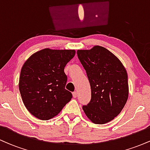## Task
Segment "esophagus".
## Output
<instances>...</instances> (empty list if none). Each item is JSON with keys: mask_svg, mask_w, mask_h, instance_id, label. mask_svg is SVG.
Here are the masks:
<instances>
[{"mask_svg": "<svg viewBox=\"0 0 150 150\" xmlns=\"http://www.w3.org/2000/svg\"><path fill=\"white\" fill-rule=\"evenodd\" d=\"M77 93L76 92H74L73 93V96L74 98H76L77 97Z\"/></svg>", "mask_w": 150, "mask_h": 150, "instance_id": "esophagus-1", "label": "esophagus"}]
</instances>
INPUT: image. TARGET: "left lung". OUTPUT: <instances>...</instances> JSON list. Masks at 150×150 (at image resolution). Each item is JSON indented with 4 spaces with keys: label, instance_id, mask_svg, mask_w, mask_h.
Listing matches in <instances>:
<instances>
[{
    "label": "left lung",
    "instance_id": "8db88e82",
    "mask_svg": "<svg viewBox=\"0 0 150 150\" xmlns=\"http://www.w3.org/2000/svg\"><path fill=\"white\" fill-rule=\"evenodd\" d=\"M77 53L87 73L92 94L82 109L92 123H108L119 114L128 100L126 70L114 54L102 46L77 50Z\"/></svg>",
    "mask_w": 150,
    "mask_h": 150
}]
</instances>
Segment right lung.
Masks as SVG:
<instances>
[{
    "label": "right lung",
    "instance_id": "obj_1",
    "mask_svg": "<svg viewBox=\"0 0 150 150\" xmlns=\"http://www.w3.org/2000/svg\"><path fill=\"white\" fill-rule=\"evenodd\" d=\"M75 55V50L44 49L24 63L19 89L25 107L36 118L51 119L71 100L72 93L65 88L64 68Z\"/></svg>",
    "mask_w": 150,
    "mask_h": 150
}]
</instances>
